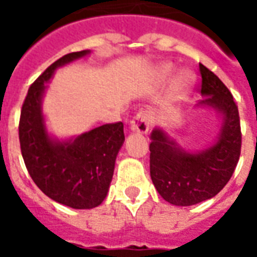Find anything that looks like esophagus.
Instances as JSON below:
<instances>
[{"label": "esophagus", "mask_w": 257, "mask_h": 257, "mask_svg": "<svg viewBox=\"0 0 257 257\" xmlns=\"http://www.w3.org/2000/svg\"><path fill=\"white\" fill-rule=\"evenodd\" d=\"M151 123V115L149 111H139L131 121V125L129 128L132 132H136V134H147L149 129H150Z\"/></svg>", "instance_id": "obj_1"}]
</instances>
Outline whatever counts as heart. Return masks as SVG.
<instances>
[{
	"label": "heart",
	"instance_id": "obj_1",
	"mask_svg": "<svg viewBox=\"0 0 257 257\" xmlns=\"http://www.w3.org/2000/svg\"><path fill=\"white\" fill-rule=\"evenodd\" d=\"M173 74L172 63H161L158 64L153 70V79L156 82H165ZM195 84V74L191 70L183 68L175 74L171 84V96L173 99H182L186 95H189Z\"/></svg>",
	"mask_w": 257,
	"mask_h": 257
}]
</instances>
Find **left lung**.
<instances>
[{
  "instance_id": "8db88e82",
  "label": "left lung",
  "mask_w": 257,
  "mask_h": 257,
  "mask_svg": "<svg viewBox=\"0 0 257 257\" xmlns=\"http://www.w3.org/2000/svg\"><path fill=\"white\" fill-rule=\"evenodd\" d=\"M202 77L197 107L212 108L220 118L216 140L204 150L179 145L156 126L150 135V176L162 198L176 206H190L215 197L230 180L241 154V126L232 95L217 75L199 63Z\"/></svg>"
}]
</instances>
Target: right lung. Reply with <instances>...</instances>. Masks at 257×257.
<instances>
[{
	"label": "right lung",
	"mask_w": 257,
	"mask_h": 257,
	"mask_svg": "<svg viewBox=\"0 0 257 257\" xmlns=\"http://www.w3.org/2000/svg\"><path fill=\"white\" fill-rule=\"evenodd\" d=\"M64 55L31 85L22 107L19 140L31 179L42 193L74 209H92L107 197L118 151L125 142L123 123H106L68 139L48 132L42 100L56 70L88 56Z\"/></svg>",
	"instance_id": "right-lung-1"
}]
</instances>
